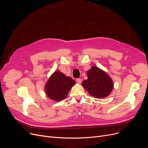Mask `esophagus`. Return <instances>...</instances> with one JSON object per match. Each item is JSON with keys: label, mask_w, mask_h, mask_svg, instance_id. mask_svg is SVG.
I'll return each instance as SVG.
<instances>
[{"label": "esophagus", "mask_w": 148, "mask_h": 148, "mask_svg": "<svg viewBox=\"0 0 148 148\" xmlns=\"http://www.w3.org/2000/svg\"><path fill=\"white\" fill-rule=\"evenodd\" d=\"M76 82L80 84L82 82V79H76Z\"/></svg>", "instance_id": "1"}]
</instances>
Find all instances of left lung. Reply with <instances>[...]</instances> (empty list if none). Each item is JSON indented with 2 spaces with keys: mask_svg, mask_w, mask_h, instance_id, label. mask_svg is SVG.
Returning a JSON list of instances; mask_svg holds the SVG:
<instances>
[{
  "mask_svg": "<svg viewBox=\"0 0 148 148\" xmlns=\"http://www.w3.org/2000/svg\"><path fill=\"white\" fill-rule=\"evenodd\" d=\"M87 75L88 79L83 82L82 85L90 95L100 98L110 94L113 83L106 72L97 66H92L88 71Z\"/></svg>",
  "mask_w": 148,
  "mask_h": 148,
  "instance_id": "obj_1",
  "label": "left lung"
}]
</instances>
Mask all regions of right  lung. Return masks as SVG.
Masks as SVG:
<instances>
[{"label":"right lung","instance_id":"right-lung-1","mask_svg":"<svg viewBox=\"0 0 148 148\" xmlns=\"http://www.w3.org/2000/svg\"><path fill=\"white\" fill-rule=\"evenodd\" d=\"M75 84V81L70 77H66L59 71H55L45 85L46 94L51 99L60 101L66 97Z\"/></svg>","mask_w":148,"mask_h":148}]
</instances>
